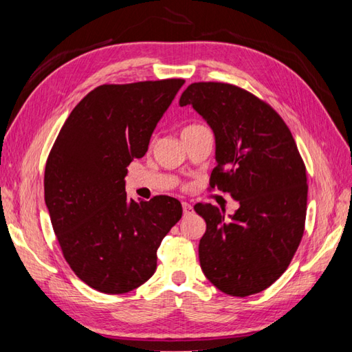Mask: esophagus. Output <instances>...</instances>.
<instances>
[{
  "label": "esophagus",
  "instance_id": "esophagus-1",
  "mask_svg": "<svg viewBox=\"0 0 352 352\" xmlns=\"http://www.w3.org/2000/svg\"><path fill=\"white\" fill-rule=\"evenodd\" d=\"M182 206H183L184 214H190V213L193 212V207H192L189 203H182Z\"/></svg>",
  "mask_w": 352,
  "mask_h": 352
}]
</instances>
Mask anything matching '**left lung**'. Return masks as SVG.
Here are the masks:
<instances>
[{"label":"left lung","instance_id":"1","mask_svg":"<svg viewBox=\"0 0 352 352\" xmlns=\"http://www.w3.org/2000/svg\"><path fill=\"white\" fill-rule=\"evenodd\" d=\"M180 106H192L210 125V186L239 203L228 216L212 204L195 206L207 223L201 269L223 294H258L286 271L304 233L307 175L294 136L269 104L233 85L192 83Z\"/></svg>","mask_w":352,"mask_h":352}]
</instances>
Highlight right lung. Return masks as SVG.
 <instances>
[{"label":"right lung","mask_w":352,"mask_h":352,"mask_svg":"<svg viewBox=\"0 0 352 352\" xmlns=\"http://www.w3.org/2000/svg\"><path fill=\"white\" fill-rule=\"evenodd\" d=\"M183 85L169 78L95 87L48 155L45 204L63 257L102 294H126L151 278L163 237L182 219L175 198H126L125 175Z\"/></svg>","instance_id":"obj_1"}]
</instances>
